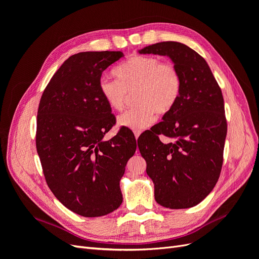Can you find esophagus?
<instances>
[{"label": "esophagus", "mask_w": 259, "mask_h": 259, "mask_svg": "<svg viewBox=\"0 0 259 259\" xmlns=\"http://www.w3.org/2000/svg\"><path fill=\"white\" fill-rule=\"evenodd\" d=\"M140 133H142L140 131H134V135H135V138H136V139H138V137H139V135H140Z\"/></svg>", "instance_id": "obj_1"}]
</instances>
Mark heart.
<instances>
[{"label":"heart","mask_w":259,"mask_h":259,"mask_svg":"<svg viewBox=\"0 0 259 259\" xmlns=\"http://www.w3.org/2000/svg\"><path fill=\"white\" fill-rule=\"evenodd\" d=\"M116 80L103 77L100 95L112 110L121 111L128 94L134 93L135 107L119 116L121 126L134 131L148 127L155 113L167 114L182 92V75L175 64L154 56H134L113 69Z\"/></svg>","instance_id":"heart-1"}]
</instances>
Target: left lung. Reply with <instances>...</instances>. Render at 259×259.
<instances>
[{
  "label": "left lung",
  "mask_w": 259,
  "mask_h": 259,
  "mask_svg": "<svg viewBox=\"0 0 259 259\" xmlns=\"http://www.w3.org/2000/svg\"><path fill=\"white\" fill-rule=\"evenodd\" d=\"M139 53L168 56L182 75L176 105L140 135L138 148L155 201L173 209L192 207L213 190L223 167L227 120L222 90L205 59L183 43L160 42ZM160 136L166 137L163 142Z\"/></svg>",
  "instance_id": "left-lung-1"
}]
</instances>
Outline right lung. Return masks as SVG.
Instances as JSON below:
<instances>
[{"label":"right lung","instance_id":"obj_1","mask_svg":"<svg viewBox=\"0 0 259 259\" xmlns=\"http://www.w3.org/2000/svg\"><path fill=\"white\" fill-rule=\"evenodd\" d=\"M122 52L70 56L38 104L35 145L46 184L62 204L84 217L111 213L123 201L120 180L136 151L130 133L103 138L115 124L99 92L100 76Z\"/></svg>","mask_w":259,"mask_h":259}]
</instances>
